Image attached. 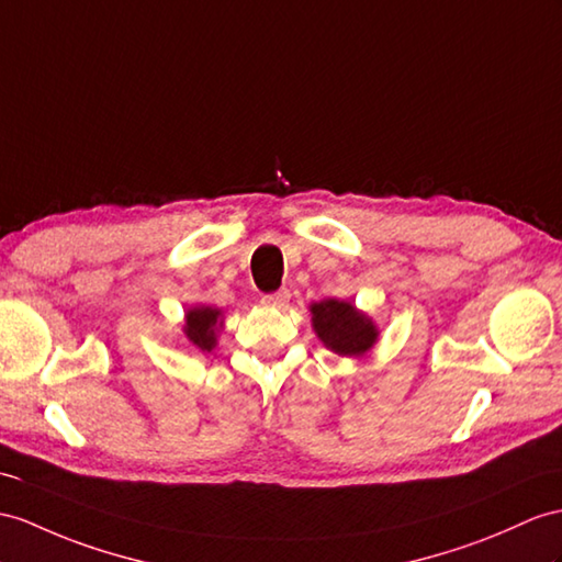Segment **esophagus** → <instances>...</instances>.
<instances>
[{
	"label": "esophagus",
	"instance_id": "34e87169",
	"mask_svg": "<svg viewBox=\"0 0 562 562\" xmlns=\"http://www.w3.org/2000/svg\"><path fill=\"white\" fill-rule=\"evenodd\" d=\"M289 300H291V293L285 291V289H281V291H277V293H267V295H262V305H267V307H285L289 305Z\"/></svg>",
	"mask_w": 562,
	"mask_h": 562
}]
</instances>
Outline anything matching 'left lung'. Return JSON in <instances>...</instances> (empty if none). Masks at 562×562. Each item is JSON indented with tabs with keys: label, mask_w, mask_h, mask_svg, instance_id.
<instances>
[{
	"label": "left lung",
	"mask_w": 562,
	"mask_h": 562,
	"mask_svg": "<svg viewBox=\"0 0 562 562\" xmlns=\"http://www.w3.org/2000/svg\"><path fill=\"white\" fill-rule=\"evenodd\" d=\"M312 326L322 344L344 358H362L379 338L376 324L346 300L328 297L312 303Z\"/></svg>",
	"instance_id": "obj_1"
}]
</instances>
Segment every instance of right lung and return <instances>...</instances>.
<instances>
[{
  "label": "right lung",
  "mask_w": 562,
  "mask_h": 562,
  "mask_svg": "<svg viewBox=\"0 0 562 562\" xmlns=\"http://www.w3.org/2000/svg\"><path fill=\"white\" fill-rule=\"evenodd\" d=\"M222 310L210 307V305H198L190 307L186 312V324H183V334L190 340V346H195L198 350H214L216 346V334L222 328Z\"/></svg>",
  "instance_id": "right-lung-1"
}]
</instances>
